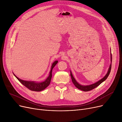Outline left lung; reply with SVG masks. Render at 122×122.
<instances>
[{"label": "left lung", "mask_w": 122, "mask_h": 122, "mask_svg": "<svg viewBox=\"0 0 122 122\" xmlns=\"http://www.w3.org/2000/svg\"><path fill=\"white\" fill-rule=\"evenodd\" d=\"M111 62H112V54H111ZM111 64L109 66V68L107 73L106 74V75L104 76L103 78L101 79L100 80L98 81L97 82L94 83V84H92V85H88V86H82V85H81L80 84H79V83L76 81V80L74 78V76H73L71 72H70V75H71V76L72 82L74 84V85H75V86L76 88L80 89V90H81V91H82L88 92V91H90L92 90V89L95 88V87H97L100 84H101L102 82H103L105 80H106L107 79V78H108V76L109 75V74H110V73L111 72Z\"/></svg>", "instance_id": "left-lung-1"}]
</instances>
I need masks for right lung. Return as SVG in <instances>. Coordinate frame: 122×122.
I'll return each mask as SVG.
<instances>
[{
    "mask_svg": "<svg viewBox=\"0 0 122 122\" xmlns=\"http://www.w3.org/2000/svg\"><path fill=\"white\" fill-rule=\"evenodd\" d=\"M58 63V61H55L53 63L51 66V70L49 73V75L47 77V78L44 81L39 82H36L34 81H24L18 78L14 74L15 77L22 84H23L24 86L27 87L30 90L35 92H41L43 91V89L46 88L50 84L51 78H52V69L54 67V66L57 64Z\"/></svg>",
    "mask_w": 122,
    "mask_h": 122,
    "instance_id": "right-lung-1",
    "label": "right lung"
}]
</instances>
